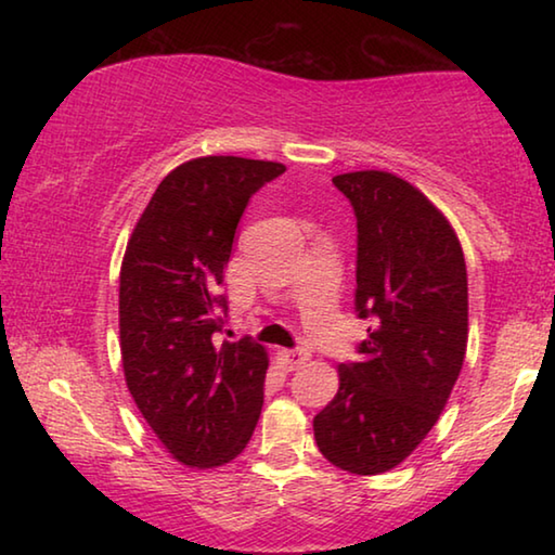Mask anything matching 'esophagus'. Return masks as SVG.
<instances>
[{
	"mask_svg": "<svg viewBox=\"0 0 555 555\" xmlns=\"http://www.w3.org/2000/svg\"><path fill=\"white\" fill-rule=\"evenodd\" d=\"M279 357H281V362H284L286 370H298L300 364H306L308 360H311V352L304 350V347H296V350H281Z\"/></svg>",
	"mask_w": 555,
	"mask_h": 555,
	"instance_id": "esophagus-1",
	"label": "esophagus"
}]
</instances>
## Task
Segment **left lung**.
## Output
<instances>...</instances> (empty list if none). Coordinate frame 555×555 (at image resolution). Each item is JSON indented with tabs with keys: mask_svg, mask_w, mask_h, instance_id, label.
<instances>
[{
	"mask_svg": "<svg viewBox=\"0 0 555 555\" xmlns=\"http://www.w3.org/2000/svg\"><path fill=\"white\" fill-rule=\"evenodd\" d=\"M333 183L357 218L354 311L372 325L313 430L335 467L379 475L428 436L463 370L467 269L446 215L403 178L354 171Z\"/></svg>",
	"mask_w": 555,
	"mask_h": 555,
	"instance_id": "1",
	"label": "left lung"
}]
</instances>
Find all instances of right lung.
Masks as SVG:
<instances>
[{
	"label": "right lung",
	"mask_w": 555,
	"mask_h": 555,
	"mask_svg": "<svg viewBox=\"0 0 555 555\" xmlns=\"http://www.w3.org/2000/svg\"><path fill=\"white\" fill-rule=\"evenodd\" d=\"M284 164L203 156L173 168L127 242L119 271V347L129 393L178 463L237 457L264 403L267 350L249 337L215 345L218 294L251 195Z\"/></svg>",
	"instance_id": "obj_1"
}]
</instances>
